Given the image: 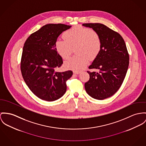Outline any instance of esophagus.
Instances as JSON below:
<instances>
[{
    "label": "esophagus",
    "mask_w": 146,
    "mask_h": 146,
    "mask_svg": "<svg viewBox=\"0 0 146 146\" xmlns=\"http://www.w3.org/2000/svg\"><path fill=\"white\" fill-rule=\"evenodd\" d=\"M73 73L75 74H79L80 73L79 72H76V71H74L73 72Z\"/></svg>",
    "instance_id": "esophagus-1"
}]
</instances>
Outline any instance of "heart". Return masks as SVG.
<instances>
[{"label": "heart", "instance_id": "heart-1", "mask_svg": "<svg viewBox=\"0 0 146 146\" xmlns=\"http://www.w3.org/2000/svg\"><path fill=\"white\" fill-rule=\"evenodd\" d=\"M63 35L65 40L57 39L55 42L59 56L63 59H67L76 46V52L78 54L64 63L68 69L76 71L83 70L88 64L90 58L94 59L101 51V38L93 29L76 25L66 31Z\"/></svg>", "mask_w": 146, "mask_h": 146}]
</instances>
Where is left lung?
I'll list each match as a JSON object with an SVG mask.
<instances>
[{"label":"left lung","mask_w":146,"mask_h":146,"mask_svg":"<svg viewBox=\"0 0 146 146\" xmlns=\"http://www.w3.org/2000/svg\"><path fill=\"white\" fill-rule=\"evenodd\" d=\"M83 25L96 31L102 42L99 54L89 67L90 69L100 71H87L90 78L84 87L90 97L103 100L112 96L122 84L129 66V54L118 33L100 23H84Z\"/></svg>","instance_id":"1"}]
</instances>
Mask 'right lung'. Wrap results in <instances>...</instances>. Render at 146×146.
I'll list each match as a JSON object with an SVG mask.
<instances>
[{"label": "right lung", "mask_w": 146, "mask_h": 146, "mask_svg": "<svg viewBox=\"0 0 146 146\" xmlns=\"http://www.w3.org/2000/svg\"><path fill=\"white\" fill-rule=\"evenodd\" d=\"M70 27L63 24H46L31 34L24 43L21 62L23 78L30 90L42 100L51 102L62 97L67 90L66 82L73 75L72 70H55L63 64L55 42Z\"/></svg>", "instance_id": "1"}]
</instances>
